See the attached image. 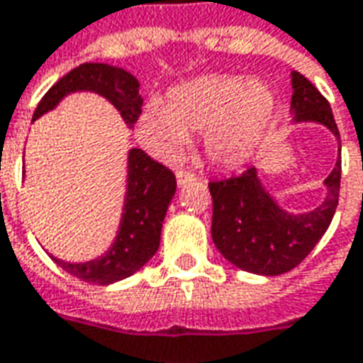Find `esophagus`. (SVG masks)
<instances>
[{
  "instance_id": "34e87169",
  "label": "esophagus",
  "mask_w": 363,
  "mask_h": 363,
  "mask_svg": "<svg viewBox=\"0 0 363 363\" xmlns=\"http://www.w3.org/2000/svg\"><path fill=\"white\" fill-rule=\"evenodd\" d=\"M196 181V174L192 173V171H186V169H179L177 171V182H179V186H184L186 182Z\"/></svg>"
}]
</instances>
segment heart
Instances as JSON below:
<instances>
[{"instance_id": "1", "label": "heart", "mask_w": 363, "mask_h": 363, "mask_svg": "<svg viewBox=\"0 0 363 363\" xmlns=\"http://www.w3.org/2000/svg\"><path fill=\"white\" fill-rule=\"evenodd\" d=\"M273 110L275 98L263 82L202 76L171 90L167 104H147L139 118V135L157 155L174 159L186 147L189 135L204 133L208 159L234 169L257 151Z\"/></svg>"}]
</instances>
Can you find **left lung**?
<instances>
[{
    "mask_svg": "<svg viewBox=\"0 0 363 363\" xmlns=\"http://www.w3.org/2000/svg\"><path fill=\"white\" fill-rule=\"evenodd\" d=\"M293 121H314L340 139L330 104L301 72L291 74ZM340 159L326 177L328 196L313 212L293 216L279 208L263 189L257 169L208 182L212 194V240L235 267L257 275H281L295 269L328 230L340 196Z\"/></svg>",
    "mask_w": 363,
    "mask_h": 363,
    "instance_id": "left-lung-1",
    "label": "left lung"
}]
</instances>
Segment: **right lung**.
I'll list each match as a JSON object with an SVG mask.
<instances>
[{
	"label": "right lung",
	"instance_id": "1",
	"mask_svg": "<svg viewBox=\"0 0 363 363\" xmlns=\"http://www.w3.org/2000/svg\"><path fill=\"white\" fill-rule=\"evenodd\" d=\"M80 90L96 92L110 100L128 128L138 123L143 106L138 78L123 68L104 62H84L62 76L43 96L33 113V121L52 110L67 94ZM174 190L177 179L171 169L153 161L145 151L131 149L128 157V192L116 242L104 255L86 263L52 259L67 273L94 285H110L133 275L159 250L161 228Z\"/></svg>",
	"mask_w": 363,
	"mask_h": 363
}]
</instances>
